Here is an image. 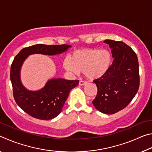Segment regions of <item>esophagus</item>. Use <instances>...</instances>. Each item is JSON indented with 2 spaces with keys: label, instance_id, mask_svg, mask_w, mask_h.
Masks as SVG:
<instances>
[{
  "label": "esophagus",
  "instance_id": "esophagus-1",
  "mask_svg": "<svg viewBox=\"0 0 152 152\" xmlns=\"http://www.w3.org/2000/svg\"><path fill=\"white\" fill-rule=\"evenodd\" d=\"M87 84V82L86 81H83V80H80L79 82V85L80 86H84V85H86Z\"/></svg>",
  "mask_w": 152,
  "mask_h": 152
}]
</instances>
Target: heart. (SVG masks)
<instances>
[{
	"label": "heart",
	"mask_w": 152,
	"mask_h": 152,
	"mask_svg": "<svg viewBox=\"0 0 152 152\" xmlns=\"http://www.w3.org/2000/svg\"><path fill=\"white\" fill-rule=\"evenodd\" d=\"M110 61L111 55L108 50L86 49L74 52L70 60L64 61V66L72 72H83L87 78L94 79L106 72Z\"/></svg>",
	"instance_id": "b5f03b06"
}]
</instances>
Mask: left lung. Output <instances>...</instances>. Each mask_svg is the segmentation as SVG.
Returning a JSON list of instances; mask_svg holds the SVG:
<instances>
[{"label": "left lung", "mask_w": 152, "mask_h": 152, "mask_svg": "<svg viewBox=\"0 0 152 152\" xmlns=\"http://www.w3.org/2000/svg\"><path fill=\"white\" fill-rule=\"evenodd\" d=\"M111 48L113 63L96 84V96L92 101L95 108L104 114L120 111L132 101L140 87L137 56L132 48L121 41L106 39Z\"/></svg>", "instance_id": "8db88e82"}]
</instances>
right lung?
<instances>
[{"label":"right lung","instance_id":"add662e5","mask_svg":"<svg viewBox=\"0 0 152 152\" xmlns=\"http://www.w3.org/2000/svg\"><path fill=\"white\" fill-rule=\"evenodd\" d=\"M70 45L37 44L25 48L15 56L11 67L10 78L15 102L30 116L41 120H50L61 113L64 104L72 88L78 85V80L51 79L42 89L29 91L20 81V70L28 56L33 53L56 55L66 51Z\"/></svg>","mask_w":152,"mask_h":152}]
</instances>
